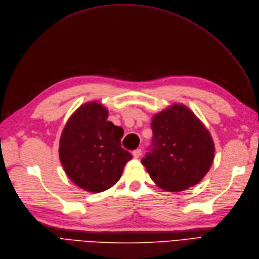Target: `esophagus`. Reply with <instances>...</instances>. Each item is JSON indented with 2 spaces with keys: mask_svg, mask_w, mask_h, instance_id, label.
Returning a JSON list of instances; mask_svg holds the SVG:
<instances>
[{
  "mask_svg": "<svg viewBox=\"0 0 259 259\" xmlns=\"http://www.w3.org/2000/svg\"><path fill=\"white\" fill-rule=\"evenodd\" d=\"M140 155H141V149H136L135 151H133V156L135 158H139Z\"/></svg>",
  "mask_w": 259,
  "mask_h": 259,
  "instance_id": "34e87169",
  "label": "esophagus"
}]
</instances>
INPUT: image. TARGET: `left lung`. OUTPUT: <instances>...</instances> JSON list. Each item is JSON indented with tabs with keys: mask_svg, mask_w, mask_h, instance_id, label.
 I'll use <instances>...</instances> for the list:
<instances>
[{
	"mask_svg": "<svg viewBox=\"0 0 259 259\" xmlns=\"http://www.w3.org/2000/svg\"><path fill=\"white\" fill-rule=\"evenodd\" d=\"M153 137L141 159L151 179L167 191H183L208 172L214 146L209 132L187 107L180 104L155 115Z\"/></svg>",
	"mask_w": 259,
	"mask_h": 259,
	"instance_id": "obj_1",
	"label": "left lung"
}]
</instances>
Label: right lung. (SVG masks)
Returning <instances> with one entry per match:
<instances>
[{
	"instance_id": "right-lung-1",
	"label": "right lung",
	"mask_w": 259,
	"mask_h": 259,
	"mask_svg": "<svg viewBox=\"0 0 259 259\" xmlns=\"http://www.w3.org/2000/svg\"><path fill=\"white\" fill-rule=\"evenodd\" d=\"M107 117V109L99 103H87L72 115L60 137L59 158L67 175L90 192L115 185L133 157L121 148L123 128Z\"/></svg>"
}]
</instances>
